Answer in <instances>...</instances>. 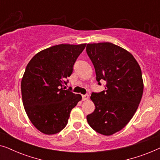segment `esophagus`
<instances>
[{
    "instance_id": "obj_1",
    "label": "esophagus",
    "mask_w": 160,
    "mask_h": 160,
    "mask_svg": "<svg viewBox=\"0 0 160 160\" xmlns=\"http://www.w3.org/2000/svg\"><path fill=\"white\" fill-rule=\"evenodd\" d=\"M88 98H89V95H82V100H88Z\"/></svg>"
}]
</instances>
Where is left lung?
Returning <instances> with one entry per match:
<instances>
[{
  "instance_id": "obj_1",
  "label": "left lung",
  "mask_w": 160,
  "mask_h": 160,
  "mask_svg": "<svg viewBox=\"0 0 160 160\" xmlns=\"http://www.w3.org/2000/svg\"><path fill=\"white\" fill-rule=\"evenodd\" d=\"M87 53L96 80L106 81V90L92 92L93 113L87 116L94 130L111 135L123 129L137 111L143 92L141 69L132 54L109 42L88 43Z\"/></svg>"
}]
</instances>
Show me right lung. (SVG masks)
Returning <instances> with one entry per match:
<instances>
[{
  "instance_id": "obj_1",
  "label": "right lung",
  "mask_w": 160,
  "mask_h": 160,
  "mask_svg": "<svg viewBox=\"0 0 160 160\" xmlns=\"http://www.w3.org/2000/svg\"><path fill=\"white\" fill-rule=\"evenodd\" d=\"M86 43L59 44L37 53L26 67L21 82L24 108L35 128L47 135L67 125L72 109L82 100L63 86Z\"/></svg>"
}]
</instances>
